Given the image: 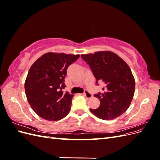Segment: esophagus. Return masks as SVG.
Here are the masks:
<instances>
[{"label": "esophagus", "instance_id": "1", "mask_svg": "<svg viewBox=\"0 0 160 160\" xmlns=\"http://www.w3.org/2000/svg\"><path fill=\"white\" fill-rule=\"evenodd\" d=\"M83 95L88 99H89L92 98V97H93V95H92L90 93H89V92L87 91L85 92V93H83Z\"/></svg>", "mask_w": 160, "mask_h": 160}]
</instances>
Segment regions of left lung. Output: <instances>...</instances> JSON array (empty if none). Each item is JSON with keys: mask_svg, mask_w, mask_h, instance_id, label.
Returning a JSON list of instances; mask_svg holds the SVG:
<instances>
[{"mask_svg": "<svg viewBox=\"0 0 160 160\" xmlns=\"http://www.w3.org/2000/svg\"><path fill=\"white\" fill-rule=\"evenodd\" d=\"M96 79L105 85L103 93L94 96L99 99L98 109H90L96 117L112 120L122 115L129 108L133 99L135 82L129 67L117 54L109 51L81 55Z\"/></svg>", "mask_w": 160, "mask_h": 160, "instance_id": "obj_1", "label": "left lung"}]
</instances>
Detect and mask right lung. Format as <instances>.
Listing matches in <instances>:
<instances>
[{
  "instance_id": "add662e5",
  "label": "right lung",
  "mask_w": 160,
  "mask_h": 160,
  "mask_svg": "<svg viewBox=\"0 0 160 160\" xmlns=\"http://www.w3.org/2000/svg\"><path fill=\"white\" fill-rule=\"evenodd\" d=\"M79 56L47 52L31 67L25 90L28 103L39 117L48 121H58L69 113L73 95L62 90L66 87L67 68Z\"/></svg>"
}]
</instances>
